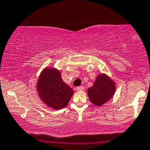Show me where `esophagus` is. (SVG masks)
<instances>
[{
	"label": "esophagus",
	"mask_w": 150,
	"mask_h": 150,
	"mask_svg": "<svg viewBox=\"0 0 150 150\" xmlns=\"http://www.w3.org/2000/svg\"><path fill=\"white\" fill-rule=\"evenodd\" d=\"M76 91H83L84 90V86H77L76 88Z\"/></svg>",
	"instance_id": "1"
}]
</instances>
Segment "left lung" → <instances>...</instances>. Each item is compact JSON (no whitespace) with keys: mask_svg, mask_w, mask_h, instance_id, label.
Here are the masks:
<instances>
[{"mask_svg":"<svg viewBox=\"0 0 150 150\" xmlns=\"http://www.w3.org/2000/svg\"><path fill=\"white\" fill-rule=\"evenodd\" d=\"M115 92V81L106 74H101L97 76L93 86L88 89L87 95L92 104L102 106L113 97Z\"/></svg>","mask_w":150,"mask_h":150,"instance_id":"obj_1","label":"left lung"}]
</instances>
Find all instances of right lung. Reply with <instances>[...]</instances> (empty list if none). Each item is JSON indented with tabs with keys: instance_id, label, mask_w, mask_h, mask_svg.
I'll list each match as a JSON object with an SVG mask.
<instances>
[{
	"instance_id": "1",
	"label": "right lung",
	"mask_w": 150,
	"mask_h": 150,
	"mask_svg": "<svg viewBox=\"0 0 150 150\" xmlns=\"http://www.w3.org/2000/svg\"><path fill=\"white\" fill-rule=\"evenodd\" d=\"M37 91L42 101L55 110L67 106L74 95L73 89L63 81L61 72L55 68L47 67L41 72Z\"/></svg>"
}]
</instances>
